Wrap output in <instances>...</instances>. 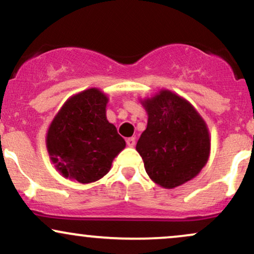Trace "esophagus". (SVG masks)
Returning <instances> with one entry per match:
<instances>
[{
  "label": "esophagus",
  "mask_w": 254,
  "mask_h": 254,
  "mask_svg": "<svg viewBox=\"0 0 254 254\" xmlns=\"http://www.w3.org/2000/svg\"><path fill=\"white\" fill-rule=\"evenodd\" d=\"M136 143V138L135 137H129V138H127V147H133Z\"/></svg>",
  "instance_id": "esophagus-1"
}]
</instances>
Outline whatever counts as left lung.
Wrapping results in <instances>:
<instances>
[{
	"label": "left lung",
	"instance_id": "left-lung-1",
	"mask_svg": "<svg viewBox=\"0 0 254 254\" xmlns=\"http://www.w3.org/2000/svg\"><path fill=\"white\" fill-rule=\"evenodd\" d=\"M142 105L148 124L136 150L145 172L165 189L183 185L208 162L210 136L205 122L188 100L167 89L144 99Z\"/></svg>",
	"mask_w": 254,
	"mask_h": 254
}]
</instances>
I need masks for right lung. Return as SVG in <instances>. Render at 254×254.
<instances>
[{
    "label": "right lung",
    "mask_w": 254,
    "mask_h": 254,
    "mask_svg": "<svg viewBox=\"0 0 254 254\" xmlns=\"http://www.w3.org/2000/svg\"><path fill=\"white\" fill-rule=\"evenodd\" d=\"M107 101L101 90L89 88L69 98L55 116L46 148L63 177L81 184L97 182L125 148L124 138L106 118Z\"/></svg>",
    "instance_id": "right-lung-1"
}]
</instances>
